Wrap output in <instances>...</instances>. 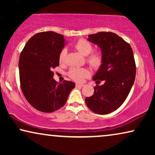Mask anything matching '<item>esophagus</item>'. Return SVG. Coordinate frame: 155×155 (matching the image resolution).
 Instances as JSON below:
<instances>
[{
    "mask_svg": "<svg viewBox=\"0 0 155 155\" xmlns=\"http://www.w3.org/2000/svg\"><path fill=\"white\" fill-rule=\"evenodd\" d=\"M76 87H83L84 84H80V83H77L75 84Z\"/></svg>",
    "mask_w": 155,
    "mask_h": 155,
    "instance_id": "obj_1",
    "label": "esophagus"
}]
</instances>
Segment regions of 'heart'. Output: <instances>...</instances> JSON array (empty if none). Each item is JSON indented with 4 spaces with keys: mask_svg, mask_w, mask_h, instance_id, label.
<instances>
[{
    "mask_svg": "<svg viewBox=\"0 0 155 155\" xmlns=\"http://www.w3.org/2000/svg\"><path fill=\"white\" fill-rule=\"evenodd\" d=\"M75 47L78 51L83 56H88L92 51V45L90 42L85 39H80L76 42ZM67 54V49L65 48H63L59 54L58 59L61 63L64 62L65 56ZM87 61L91 66L94 68H98L102 62V56L101 53L94 52L91 54L87 57ZM68 75L72 79L77 82H81L84 78L88 77L90 75V71L84 68H73L69 71Z\"/></svg>",
    "mask_w": 155,
    "mask_h": 155,
    "instance_id": "1",
    "label": "heart"
}]
</instances>
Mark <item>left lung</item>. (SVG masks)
Segmentation results:
<instances>
[{"label":"left lung","mask_w":155,"mask_h":155,"mask_svg":"<svg viewBox=\"0 0 155 155\" xmlns=\"http://www.w3.org/2000/svg\"><path fill=\"white\" fill-rule=\"evenodd\" d=\"M87 40L101 49L102 62L93 76L97 84L92 97H86L89 109L104 115L119 108L126 100L134 84L135 63L130 44L113 32H98L88 36Z\"/></svg>","instance_id":"left-lung-1"}]
</instances>
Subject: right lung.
Returning a JSON list of instances; mask_svg holds the SVG:
<instances>
[{
	"instance_id": "add662e5",
	"label": "right lung",
	"mask_w": 155,
	"mask_h": 155,
	"mask_svg": "<svg viewBox=\"0 0 155 155\" xmlns=\"http://www.w3.org/2000/svg\"><path fill=\"white\" fill-rule=\"evenodd\" d=\"M63 35L54 31L36 34L27 42L19 60L20 86L25 98L36 109L49 113L66 102L75 84L57 83L53 68L59 65V54L66 44Z\"/></svg>"
}]
</instances>
